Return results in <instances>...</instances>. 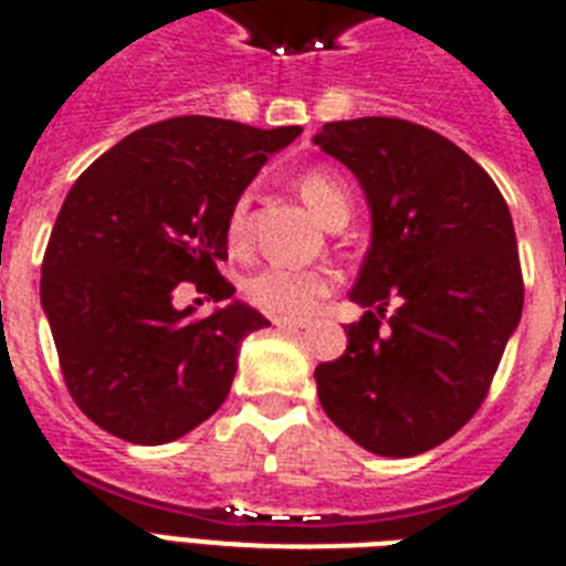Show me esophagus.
Listing matches in <instances>:
<instances>
[{
	"label": "esophagus",
	"instance_id": "34e87169",
	"mask_svg": "<svg viewBox=\"0 0 566 566\" xmlns=\"http://www.w3.org/2000/svg\"><path fill=\"white\" fill-rule=\"evenodd\" d=\"M274 326L289 328V332H300V328L312 326V319H289V317H274Z\"/></svg>",
	"mask_w": 566,
	"mask_h": 566
}]
</instances>
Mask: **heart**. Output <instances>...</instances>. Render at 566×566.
I'll list each match as a JSON object with an SVG mask.
<instances>
[{"label":"heart","instance_id":"b5f03b06","mask_svg":"<svg viewBox=\"0 0 566 566\" xmlns=\"http://www.w3.org/2000/svg\"><path fill=\"white\" fill-rule=\"evenodd\" d=\"M297 192L312 207L319 221L332 227L337 221H348L352 212V192L343 175L332 167H308L297 175ZM249 227H252V201L249 195H238L227 214V240L232 252H243L249 247ZM334 289V277L328 272H303V269L266 266L254 272L243 283L249 303L272 317L303 319L317 312L319 300Z\"/></svg>","mask_w":566,"mask_h":566}]
</instances>
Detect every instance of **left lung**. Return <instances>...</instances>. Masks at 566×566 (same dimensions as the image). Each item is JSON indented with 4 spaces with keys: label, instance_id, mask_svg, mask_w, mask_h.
I'll use <instances>...</instances> for the list:
<instances>
[{
    "label": "left lung",
    "instance_id": "8db88e82",
    "mask_svg": "<svg viewBox=\"0 0 566 566\" xmlns=\"http://www.w3.org/2000/svg\"><path fill=\"white\" fill-rule=\"evenodd\" d=\"M314 144L357 175L371 209L352 289L368 312L345 326L343 357L314 368L319 405L365 451L417 457L479 411L522 319L513 218L493 178L419 124L332 122Z\"/></svg>",
    "mask_w": 566,
    "mask_h": 566
}]
</instances>
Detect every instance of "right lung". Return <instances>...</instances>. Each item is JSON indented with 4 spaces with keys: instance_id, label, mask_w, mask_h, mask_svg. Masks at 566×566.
Segmentation results:
<instances>
[{
    "instance_id": "add662e5",
    "label": "right lung",
    "mask_w": 566,
    "mask_h": 566,
    "mask_svg": "<svg viewBox=\"0 0 566 566\" xmlns=\"http://www.w3.org/2000/svg\"><path fill=\"white\" fill-rule=\"evenodd\" d=\"M303 133L181 115L135 129L67 192L42 260V308L84 417L118 439L164 444L227 399L243 337L269 319L232 300L209 317L175 308L192 286H234L227 214L266 158Z\"/></svg>"
}]
</instances>
